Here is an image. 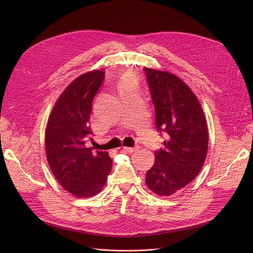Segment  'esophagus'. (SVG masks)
I'll return each instance as SVG.
<instances>
[{
  "label": "esophagus",
  "instance_id": "34e87169",
  "mask_svg": "<svg viewBox=\"0 0 253 253\" xmlns=\"http://www.w3.org/2000/svg\"><path fill=\"white\" fill-rule=\"evenodd\" d=\"M124 149H125V151L128 152V153H133V152L137 151V150L139 149V147H138V146H135V147H124Z\"/></svg>",
  "mask_w": 253,
  "mask_h": 253
}]
</instances>
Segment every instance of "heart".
<instances>
[{"mask_svg":"<svg viewBox=\"0 0 253 253\" xmlns=\"http://www.w3.org/2000/svg\"><path fill=\"white\" fill-rule=\"evenodd\" d=\"M121 86H135V80H134L132 77L125 78V79L122 81Z\"/></svg>","mask_w":253,"mask_h":253,"instance_id":"obj_1","label":"heart"}]
</instances>
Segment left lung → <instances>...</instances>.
<instances>
[{
  "mask_svg": "<svg viewBox=\"0 0 253 253\" xmlns=\"http://www.w3.org/2000/svg\"><path fill=\"white\" fill-rule=\"evenodd\" d=\"M155 108V125L164 132V147L146 173L150 190L169 196L196 177L207 154L208 129L201 105L190 88L164 71L144 68Z\"/></svg>",
  "mask_w": 253,
  "mask_h": 253,
  "instance_id": "8db88e82",
  "label": "left lung"
}]
</instances>
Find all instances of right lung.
Wrapping results in <instances>:
<instances>
[{"instance_id":"add662e5","label":"right lung","mask_w":253,"mask_h":253,"mask_svg":"<svg viewBox=\"0 0 253 253\" xmlns=\"http://www.w3.org/2000/svg\"><path fill=\"white\" fill-rule=\"evenodd\" d=\"M104 77L103 71L96 70L75 79L57 100L47 124L46 155L50 168L62 187L77 197L99 193L111 172L108 152L85 145L92 140L90 115Z\"/></svg>"}]
</instances>
